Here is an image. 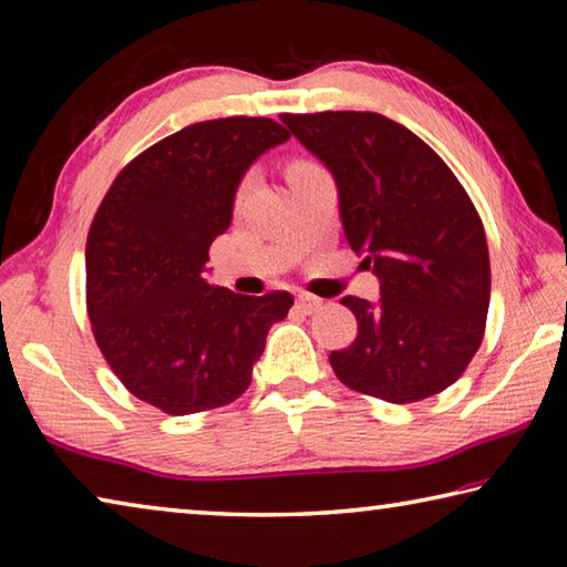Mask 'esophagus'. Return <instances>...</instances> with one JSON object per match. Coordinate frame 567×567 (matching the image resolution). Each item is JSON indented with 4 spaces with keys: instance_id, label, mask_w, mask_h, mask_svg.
<instances>
[{
    "instance_id": "esophagus-1",
    "label": "esophagus",
    "mask_w": 567,
    "mask_h": 567,
    "mask_svg": "<svg viewBox=\"0 0 567 567\" xmlns=\"http://www.w3.org/2000/svg\"><path fill=\"white\" fill-rule=\"evenodd\" d=\"M297 307H300L302 312L312 315V312H320L322 310V300L315 295H297Z\"/></svg>"
}]
</instances>
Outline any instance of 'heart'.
<instances>
[{"label":"heart","mask_w":567,"mask_h":567,"mask_svg":"<svg viewBox=\"0 0 567 567\" xmlns=\"http://www.w3.org/2000/svg\"><path fill=\"white\" fill-rule=\"evenodd\" d=\"M307 165H310V162H305V159H297V162H292L290 169H295V167H307Z\"/></svg>","instance_id":"obj_1"}]
</instances>
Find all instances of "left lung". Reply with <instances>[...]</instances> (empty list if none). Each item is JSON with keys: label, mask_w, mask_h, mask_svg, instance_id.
Returning a JSON list of instances; mask_svg holds the SVG:
<instances>
[{"label": "left lung", "mask_w": 567, "mask_h": 567, "mask_svg": "<svg viewBox=\"0 0 567 567\" xmlns=\"http://www.w3.org/2000/svg\"><path fill=\"white\" fill-rule=\"evenodd\" d=\"M332 172L344 237L380 300L342 297L358 338L330 354L344 385L388 402L437 395L483 342L491 257L475 205L435 150L378 112L280 114Z\"/></svg>", "instance_id": "1"}]
</instances>
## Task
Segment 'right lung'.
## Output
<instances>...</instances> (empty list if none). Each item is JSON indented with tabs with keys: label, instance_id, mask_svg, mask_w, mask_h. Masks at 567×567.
<instances>
[{
	"label": "right lung",
	"instance_id": "1",
	"mask_svg": "<svg viewBox=\"0 0 567 567\" xmlns=\"http://www.w3.org/2000/svg\"><path fill=\"white\" fill-rule=\"evenodd\" d=\"M287 140L290 132L267 117L197 122L112 182L84 252L87 312L104 360L134 398L192 415L227 405L252 382L292 295H237L205 272L245 172Z\"/></svg>",
	"mask_w": 567,
	"mask_h": 567
}]
</instances>
